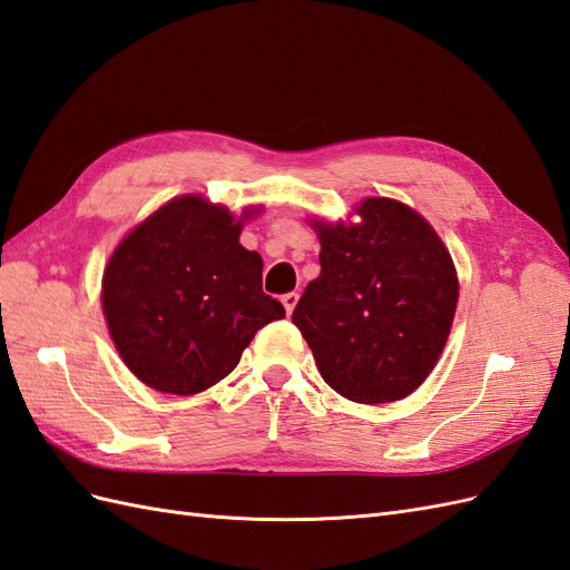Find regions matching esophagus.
Instances as JSON below:
<instances>
[{
  "mask_svg": "<svg viewBox=\"0 0 570 570\" xmlns=\"http://www.w3.org/2000/svg\"><path fill=\"white\" fill-rule=\"evenodd\" d=\"M282 303H284V308H286V313H288V315L294 313V308L298 305V294H296V291H291V294L282 296Z\"/></svg>",
  "mask_w": 570,
  "mask_h": 570,
  "instance_id": "esophagus-1",
  "label": "esophagus"
}]
</instances>
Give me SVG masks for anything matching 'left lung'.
Instances as JSON below:
<instances>
[{
    "label": "left lung",
    "mask_w": 570,
    "mask_h": 570,
    "mask_svg": "<svg viewBox=\"0 0 570 570\" xmlns=\"http://www.w3.org/2000/svg\"><path fill=\"white\" fill-rule=\"evenodd\" d=\"M320 272L291 320L323 381L358 404L410 397L441 358L460 282L445 243L410 204L366 197L346 218L311 216Z\"/></svg>",
    "instance_id": "8db88e82"
}]
</instances>
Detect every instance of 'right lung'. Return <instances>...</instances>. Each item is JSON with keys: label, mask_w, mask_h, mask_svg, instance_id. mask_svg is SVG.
Here are the masks:
<instances>
[{"label": "right lung", "mask_w": 570, "mask_h": 570, "mask_svg": "<svg viewBox=\"0 0 570 570\" xmlns=\"http://www.w3.org/2000/svg\"><path fill=\"white\" fill-rule=\"evenodd\" d=\"M262 214H233L202 195H180L118 243L100 282L110 340L144 385L197 395L238 366L255 332L282 320L262 291V257L240 233Z\"/></svg>", "instance_id": "1"}]
</instances>
